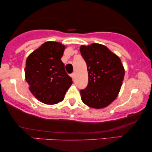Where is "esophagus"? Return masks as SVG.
<instances>
[{
  "label": "esophagus",
  "mask_w": 152,
  "mask_h": 152,
  "mask_svg": "<svg viewBox=\"0 0 152 152\" xmlns=\"http://www.w3.org/2000/svg\"><path fill=\"white\" fill-rule=\"evenodd\" d=\"M70 76H71V77L72 78H74V77H75V74H74V73H72V74H71L70 75Z\"/></svg>",
  "instance_id": "34e87169"
}]
</instances>
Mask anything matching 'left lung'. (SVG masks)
<instances>
[{"instance_id": "left-lung-1", "label": "left lung", "mask_w": 152, "mask_h": 152, "mask_svg": "<svg viewBox=\"0 0 152 152\" xmlns=\"http://www.w3.org/2000/svg\"><path fill=\"white\" fill-rule=\"evenodd\" d=\"M80 52L86 63L88 86L80 91L82 102L94 109L109 106L117 97L124 78V68L118 56L99 43L82 45Z\"/></svg>"}]
</instances>
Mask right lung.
Returning <instances> with one entry per match:
<instances>
[{
	"mask_svg": "<svg viewBox=\"0 0 152 152\" xmlns=\"http://www.w3.org/2000/svg\"><path fill=\"white\" fill-rule=\"evenodd\" d=\"M65 48L61 43L47 41L26 59V81L33 95L43 104L62 102L73 83L61 61Z\"/></svg>",
	"mask_w": 152,
	"mask_h": 152,
	"instance_id": "obj_1",
	"label": "right lung"
}]
</instances>
